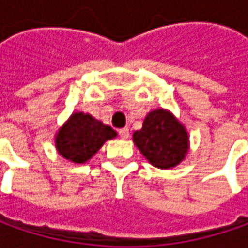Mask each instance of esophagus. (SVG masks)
Returning a JSON list of instances; mask_svg holds the SVG:
<instances>
[{
	"label": "esophagus",
	"instance_id": "1",
	"mask_svg": "<svg viewBox=\"0 0 248 248\" xmlns=\"http://www.w3.org/2000/svg\"><path fill=\"white\" fill-rule=\"evenodd\" d=\"M119 135H120V138L127 139L129 137V129L128 128H121L119 131Z\"/></svg>",
	"mask_w": 248,
	"mask_h": 248
}]
</instances>
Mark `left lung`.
Returning a JSON list of instances; mask_svg holds the SVG:
<instances>
[{"label": "left lung", "instance_id": "left-lung-1", "mask_svg": "<svg viewBox=\"0 0 248 248\" xmlns=\"http://www.w3.org/2000/svg\"><path fill=\"white\" fill-rule=\"evenodd\" d=\"M132 139L149 163L163 170L178 166L189 150L187 131L164 109L152 110Z\"/></svg>", "mask_w": 248, "mask_h": 248}]
</instances>
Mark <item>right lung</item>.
<instances>
[{"label":"right lung","instance_id":"1","mask_svg":"<svg viewBox=\"0 0 248 248\" xmlns=\"http://www.w3.org/2000/svg\"><path fill=\"white\" fill-rule=\"evenodd\" d=\"M117 137L114 129L82 111L73 113L56 134L55 146L59 155L73 163L88 161L103 143Z\"/></svg>","mask_w":248,"mask_h":248}]
</instances>
